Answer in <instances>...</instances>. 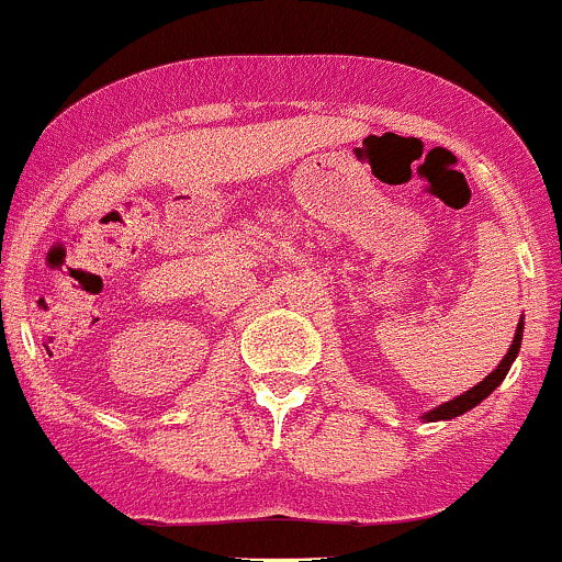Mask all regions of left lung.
<instances>
[{"label":"left lung","mask_w":562,"mask_h":562,"mask_svg":"<svg viewBox=\"0 0 562 562\" xmlns=\"http://www.w3.org/2000/svg\"><path fill=\"white\" fill-rule=\"evenodd\" d=\"M519 341H522V321H519L515 341H512L509 352H506V358L501 360L498 369L490 371V374L484 376L480 385L465 390V393L458 395V398H454V401H447V404L436 406L434 412H428V415H425V420H430V423H434V420H452V417H458V415H463V412L474 409V406L480 404V401L487 398V395L493 393V390L498 387L501 382H504V376L509 374L512 363H515V358H517V352H519Z\"/></svg>","instance_id":"8db88e82"}]
</instances>
